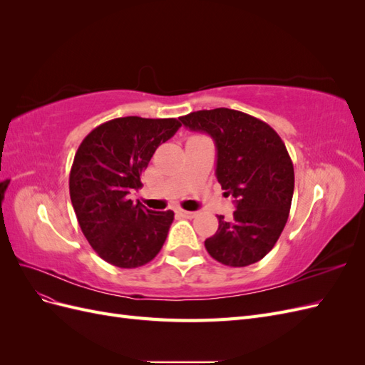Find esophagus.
Instances as JSON below:
<instances>
[{"mask_svg": "<svg viewBox=\"0 0 365 365\" xmlns=\"http://www.w3.org/2000/svg\"><path fill=\"white\" fill-rule=\"evenodd\" d=\"M176 213H178V215H181L182 217H195V212H187V210H182V208H178V210H176Z\"/></svg>", "mask_w": 365, "mask_h": 365, "instance_id": "esophagus-1", "label": "esophagus"}]
</instances>
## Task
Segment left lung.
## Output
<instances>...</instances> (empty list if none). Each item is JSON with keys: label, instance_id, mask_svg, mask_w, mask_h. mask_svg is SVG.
I'll use <instances>...</instances> for the list:
<instances>
[{"label": "left lung", "instance_id": "8db88e82", "mask_svg": "<svg viewBox=\"0 0 365 365\" xmlns=\"http://www.w3.org/2000/svg\"><path fill=\"white\" fill-rule=\"evenodd\" d=\"M180 120L215 140L216 178L236 202L233 217L217 216L205 250L233 268L262 260L279 240L292 202L294 164L284 143L268 123L236 109H202Z\"/></svg>", "mask_w": 365, "mask_h": 365}]
</instances>
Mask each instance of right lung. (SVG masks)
<instances>
[{
  "label": "right lung",
  "mask_w": 365,
  "mask_h": 365,
  "mask_svg": "<svg viewBox=\"0 0 365 365\" xmlns=\"http://www.w3.org/2000/svg\"><path fill=\"white\" fill-rule=\"evenodd\" d=\"M180 118L120 117L88 134L70 172V197L86 240L105 262L138 268L157 256L173 212H152L129 200L161 143L180 129Z\"/></svg>",
  "instance_id": "1"
}]
</instances>
